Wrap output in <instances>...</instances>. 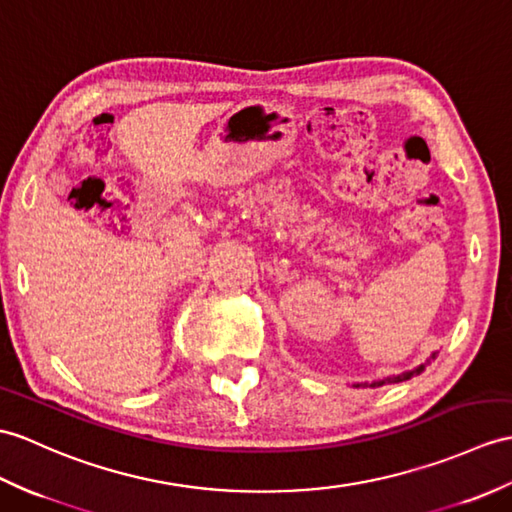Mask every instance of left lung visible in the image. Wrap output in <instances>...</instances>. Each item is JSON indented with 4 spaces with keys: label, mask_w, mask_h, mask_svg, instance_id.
Returning <instances> with one entry per match:
<instances>
[{
    "label": "left lung",
    "mask_w": 512,
    "mask_h": 512,
    "mask_svg": "<svg viewBox=\"0 0 512 512\" xmlns=\"http://www.w3.org/2000/svg\"><path fill=\"white\" fill-rule=\"evenodd\" d=\"M436 358V353H432V358L430 360H434ZM427 360V362H430ZM425 368V364H421L419 368H414V371H408V373H401V375H392V377H386V379H379V382H373L371 386L375 388V386H384V384H397V382H406V379H410L412 375H419L421 371Z\"/></svg>",
    "instance_id": "1"
}]
</instances>
